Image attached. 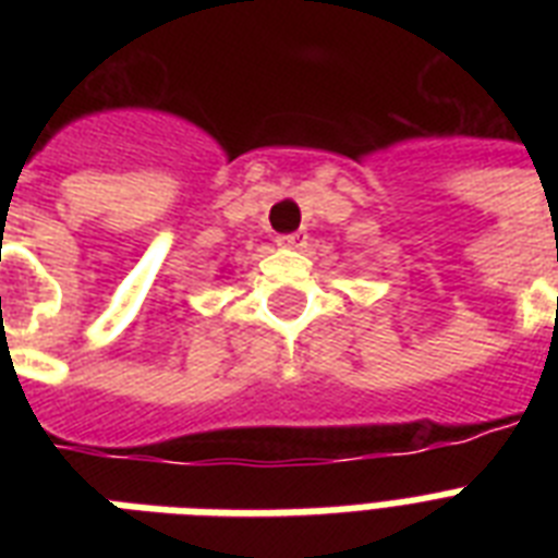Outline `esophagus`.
<instances>
[{
    "label": "esophagus",
    "mask_w": 558,
    "mask_h": 558,
    "mask_svg": "<svg viewBox=\"0 0 558 558\" xmlns=\"http://www.w3.org/2000/svg\"><path fill=\"white\" fill-rule=\"evenodd\" d=\"M306 240L304 231H292V234H280L278 236V245L280 248H301Z\"/></svg>",
    "instance_id": "obj_1"
}]
</instances>
